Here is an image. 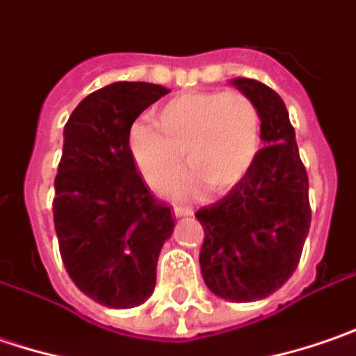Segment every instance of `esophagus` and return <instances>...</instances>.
Returning a JSON list of instances; mask_svg holds the SVG:
<instances>
[{
	"label": "esophagus",
	"mask_w": 356,
	"mask_h": 356,
	"mask_svg": "<svg viewBox=\"0 0 356 356\" xmlns=\"http://www.w3.org/2000/svg\"><path fill=\"white\" fill-rule=\"evenodd\" d=\"M173 213H175V217H191V215H193V209L179 207V205H175V207H173Z\"/></svg>",
	"instance_id": "1"
}]
</instances>
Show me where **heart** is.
<instances>
[{"label": "heart", "instance_id": "heart-1", "mask_svg": "<svg viewBox=\"0 0 356 356\" xmlns=\"http://www.w3.org/2000/svg\"><path fill=\"white\" fill-rule=\"evenodd\" d=\"M261 145V117L255 103L241 93H193L163 105L157 127L135 123L129 151L153 189L167 187L181 169V155L193 171L181 181L179 193L191 195L207 183L227 191L255 161Z\"/></svg>", "mask_w": 356, "mask_h": 356}]
</instances>
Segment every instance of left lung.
<instances>
[{
    "instance_id": "obj_1",
    "label": "left lung",
    "mask_w": 356,
    "mask_h": 356,
    "mask_svg": "<svg viewBox=\"0 0 356 356\" xmlns=\"http://www.w3.org/2000/svg\"><path fill=\"white\" fill-rule=\"evenodd\" d=\"M255 103L267 147L221 201L199 209L203 281L235 302L265 299L295 273L311 227L309 177L283 99L257 79L231 81Z\"/></svg>"
}]
</instances>
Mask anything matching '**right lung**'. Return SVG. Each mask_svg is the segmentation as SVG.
I'll return each instance as SVG.
<instances>
[{
    "label": "right lung",
    "mask_w": 356,
    "mask_h": 356,
    "mask_svg": "<svg viewBox=\"0 0 356 356\" xmlns=\"http://www.w3.org/2000/svg\"><path fill=\"white\" fill-rule=\"evenodd\" d=\"M169 89L117 81L87 95L63 129L54 223L71 281L89 299L131 309L151 297L173 233L171 207L149 193L129 151L133 121Z\"/></svg>",
    "instance_id": "right-lung-1"
}]
</instances>
